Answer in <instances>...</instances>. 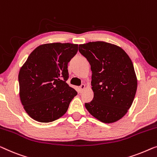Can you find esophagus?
Returning a JSON list of instances; mask_svg holds the SVG:
<instances>
[{"instance_id":"esophagus-1","label":"esophagus","mask_w":157,"mask_h":157,"mask_svg":"<svg viewBox=\"0 0 157 157\" xmlns=\"http://www.w3.org/2000/svg\"><path fill=\"white\" fill-rule=\"evenodd\" d=\"M85 88H86L85 84H81V85L79 86V89H80V92H82L83 90L85 89Z\"/></svg>"}]
</instances>
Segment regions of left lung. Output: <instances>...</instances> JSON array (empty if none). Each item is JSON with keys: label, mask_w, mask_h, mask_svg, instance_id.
<instances>
[{"label": "left lung", "mask_w": 157, "mask_h": 157, "mask_svg": "<svg viewBox=\"0 0 157 157\" xmlns=\"http://www.w3.org/2000/svg\"><path fill=\"white\" fill-rule=\"evenodd\" d=\"M78 51L92 71L94 98L85 106L100 121L112 123L128 113L135 98L137 77L130 58L122 48L110 43L90 42Z\"/></svg>", "instance_id": "left-lung-1"}]
</instances>
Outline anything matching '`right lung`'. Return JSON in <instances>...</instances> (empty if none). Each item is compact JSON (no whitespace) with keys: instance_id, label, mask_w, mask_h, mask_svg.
<instances>
[{"instance_id":"right-lung-1","label":"right lung","mask_w":157,"mask_h":157,"mask_svg":"<svg viewBox=\"0 0 157 157\" xmlns=\"http://www.w3.org/2000/svg\"><path fill=\"white\" fill-rule=\"evenodd\" d=\"M78 44L50 43L37 47L20 70V98L27 113L40 122L63 116L77 92L67 83L68 63Z\"/></svg>"}]
</instances>
